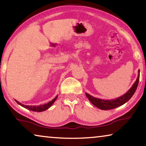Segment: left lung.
<instances>
[{
    "instance_id": "1",
    "label": "left lung",
    "mask_w": 146,
    "mask_h": 146,
    "mask_svg": "<svg viewBox=\"0 0 146 146\" xmlns=\"http://www.w3.org/2000/svg\"><path fill=\"white\" fill-rule=\"evenodd\" d=\"M139 78H140V70H138V74L137 78L135 83L133 84L127 93H125L124 95H123L120 97H118L115 99H111V100H103L100 99V98H95L93 97V96L90 95V94L86 93V97H88L89 100L93 104L97 107L98 108L102 110H112V109H115L116 108L119 107L125 103H126L128 100H129L131 98L133 97L134 95L136 90H137V86L138 84V82H139Z\"/></svg>"
}]
</instances>
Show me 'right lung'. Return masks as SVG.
Returning <instances> with one entry per match:
<instances>
[{
  "label": "right lung",
  "instance_id": "obj_1",
  "mask_svg": "<svg viewBox=\"0 0 146 146\" xmlns=\"http://www.w3.org/2000/svg\"><path fill=\"white\" fill-rule=\"evenodd\" d=\"M57 97L58 95L56 96V97L55 98H53L51 101H49V102L48 103L44 104L43 105H40V106H26V105L23 104H21V102H19V101H17L16 100H15V102L21 106L22 107H23L26 109H28L29 110L33 111H36V112H42V111H46V110H48V109L50 108L51 106L53 105V104L55 102L56 99L57 98Z\"/></svg>",
  "mask_w": 146,
  "mask_h": 146
}]
</instances>
